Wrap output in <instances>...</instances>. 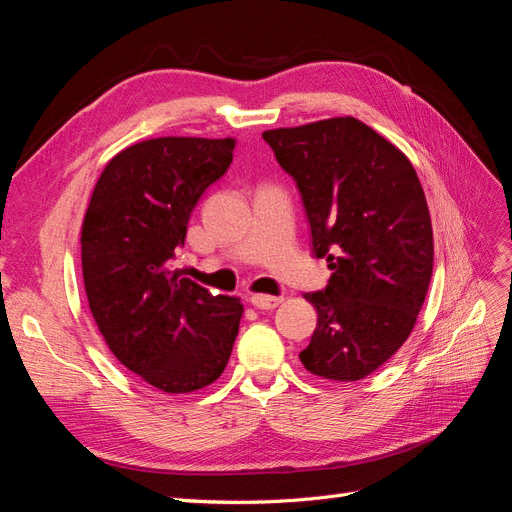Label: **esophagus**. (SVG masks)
Returning a JSON list of instances; mask_svg holds the SVG:
<instances>
[{
	"label": "esophagus",
	"mask_w": 512,
	"mask_h": 512,
	"mask_svg": "<svg viewBox=\"0 0 512 512\" xmlns=\"http://www.w3.org/2000/svg\"><path fill=\"white\" fill-rule=\"evenodd\" d=\"M282 301V297H269V294H252L250 297V303L256 309H275Z\"/></svg>",
	"instance_id": "esophagus-1"
}]
</instances>
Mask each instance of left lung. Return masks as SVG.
<instances>
[{"label": "left lung", "mask_w": 512, "mask_h": 512, "mask_svg": "<svg viewBox=\"0 0 512 512\" xmlns=\"http://www.w3.org/2000/svg\"><path fill=\"white\" fill-rule=\"evenodd\" d=\"M294 179L312 252L331 280L307 292L318 322L299 359L314 376L354 382L386 363L414 329L433 269L425 192L410 160L354 117L262 134Z\"/></svg>", "instance_id": "obj_1"}]
</instances>
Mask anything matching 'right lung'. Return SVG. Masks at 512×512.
<instances>
[{"mask_svg": "<svg viewBox=\"0 0 512 512\" xmlns=\"http://www.w3.org/2000/svg\"><path fill=\"white\" fill-rule=\"evenodd\" d=\"M232 138H151L106 164L81 232L89 309L108 348L164 393L222 376L243 305L173 269L190 215L232 162Z\"/></svg>", "mask_w": 512, "mask_h": 512, "instance_id": "obj_1", "label": "right lung"}]
</instances>
